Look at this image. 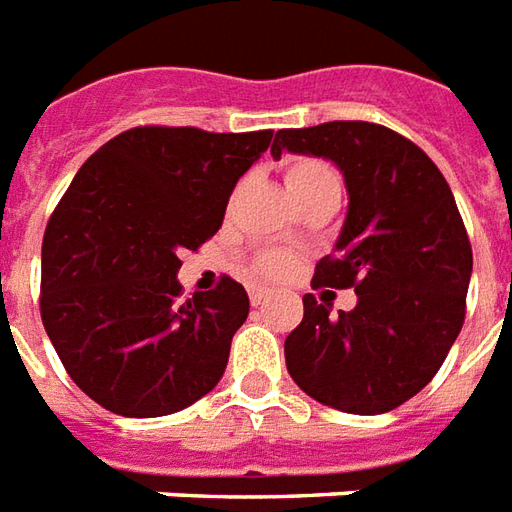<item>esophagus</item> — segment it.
<instances>
[{
  "mask_svg": "<svg viewBox=\"0 0 512 512\" xmlns=\"http://www.w3.org/2000/svg\"><path fill=\"white\" fill-rule=\"evenodd\" d=\"M248 295L253 306H262L264 300H267V295H270V289H264V286H250Z\"/></svg>",
  "mask_w": 512,
  "mask_h": 512,
  "instance_id": "obj_1",
  "label": "esophagus"
}]
</instances>
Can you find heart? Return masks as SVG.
<instances>
[{"mask_svg":"<svg viewBox=\"0 0 512 512\" xmlns=\"http://www.w3.org/2000/svg\"><path fill=\"white\" fill-rule=\"evenodd\" d=\"M284 184L289 195H292V201L306 198V195L317 190H342L336 170L320 162V159L311 157H297L292 162H286ZM259 270L264 275H270V278H281L289 270V259L281 256V253H264L259 259Z\"/></svg>","mask_w":512,"mask_h":512,"instance_id":"b5f03b06","label":"heart"}]
</instances>
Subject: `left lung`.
<instances>
[{"mask_svg":"<svg viewBox=\"0 0 512 512\" xmlns=\"http://www.w3.org/2000/svg\"><path fill=\"white\" fill-rule=\"evenodd\" d=\"M331 159L347 215L314 284L355 286L353 311L303 297L286 336V369L308 397L336 411H394L433 380L466 317L471 245L447 179L422 148L366 121L281 129L270 154Z\"/></svg>","mask_w":512,"mask_h":512,"instance_id":"left-lung-1","label":"left lung"}]
</instances>
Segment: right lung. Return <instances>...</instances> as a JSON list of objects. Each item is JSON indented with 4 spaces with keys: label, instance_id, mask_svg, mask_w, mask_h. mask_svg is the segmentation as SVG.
Listing matches in <instances>:
<instances>
[{
    "label": "right lung",
    "instance_id": "right-lung-1",
    "mask_svg": "<svg viewBox=\"0 0 512 512\" xmlns=\"http://www.w3.org/2000/svg\"><path fill=\"white\" fill-rule=\"evenodd\" d=\"M273 132L137 126L112 137L65 190L43 234L41 317L79 389L151 419L215 389L248 320L242 284L181 300V250L223 226L239 176Z\"/></svg>",
    "mask_w": 512,
    "mask_h": 512
}]
</instances>
